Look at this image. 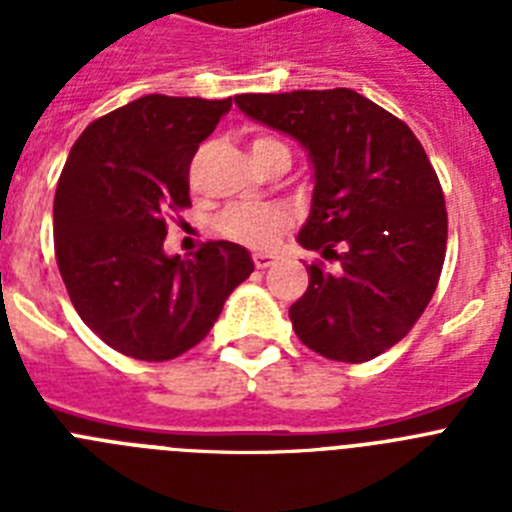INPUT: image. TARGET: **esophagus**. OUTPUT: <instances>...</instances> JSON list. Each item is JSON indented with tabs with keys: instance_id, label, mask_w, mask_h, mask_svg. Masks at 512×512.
Returning <instances> with one entry per match:
<instances>
[{
	"instance_id": "34e87169",
	"label": "esophagus",
	"mask_w": 512,
	"mask_h": 512,
	"mask_svg": "<svg viewBox=\"0 0 512 512\" xmlns=\"http://www.w3.org/2000/svg\"><path fill=\"white\" fill-rule=\"evenodd\" d=\"M253 264H256V269H269V266L277 264V256H274V253L256 251L253 253Z\"/></svg>"
}]
</instances>
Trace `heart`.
Returning a JSON list of instances; mask_svg holds the SVG:
<instances>
[{
  "label": "heart",
  "mask_w": 512,
  "mask_h": 512,
  "mask_svg": "<svg viewBox=\"0 0 512 512\" xmlns=\"http://www.w3.org/2000/svg\"><path fill=\"white\" fill-rule=\"evenodd\" d=\"M269 146H284V143L269 135H259L253 140V151ZM287 228L289 215L274 205H235L217 217V230L225 238L251 248H271Z\"/></svg>",
  "instance_id": "obj_1"
}]
</instances>
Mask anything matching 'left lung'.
Returning a JSON list of instances; mask_svg holds the SVG:
<instances>
[{
  "label": "left lung",
  "mask_w": 512,
  "mask_h": 512,
  "mask_svg": "<svg viewBox=\"0 0 512 512\" xmlns=\"http://www.w3.org/2000/svg\"><path fill=\"white\" fill-rule=\"evenodd\" d=\"M253 120L310 151L315 192L302 243L325 261L289 307L315 354L361 364L408 336L438 287L449 217L431 161L413 130L354 89L238 94Z\"/></svg>",
  "instance_id": "1"
}]
</instances>
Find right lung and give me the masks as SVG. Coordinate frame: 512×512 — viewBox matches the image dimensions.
Returning <instances> with one entry per match:
<instances>
[{
	"instance_id": "1",
	"label": "right lung",
	"mask_w": 512,
	"mask_h": 512,
	"mask_svg": "<svg viewBox=\"0 0 512 512\" xmlns=\"http://www.w3.org/2000/svg\"><path fill=\"white\" fill-rule=\"evenodd\" d=\"M233 99L148 94L89 125L53 200L58 271L79 318L140 361H169L202 341L251 277V253L207 241L166 256V220L192 207L189 166Z\"/></svg>"
}]
</instances>
